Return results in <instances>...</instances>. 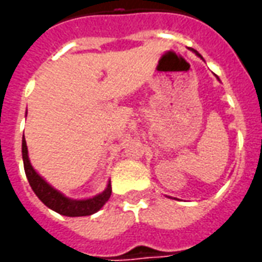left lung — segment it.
<instances>
[{
  "instance_id": "obj_1",
  "label": "left lung",
  "mask_w": 262,
  "mask_h": 262,
  "mask_svg": "<svg viewBox=\"0 0 262 262\" xmlns=\"http://www.w3.org/2000/svg\"><path fill=\"white\" fill-rule=\"evenodd\" d=\"M192 52H193V53H195V54H196V56H198V57H201V59H202V56H201V54H199V53H198V52H196V50H193V49H192Z\"/></svg>"
}]
</instances>
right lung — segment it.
<instances>
[{
    "instance_id": "1",
    "label": "right lung",
    "mask_w": 262,
    "mask_h": 262,
    "mask_svg": "<svg viewBox=\"0 0 262 262\" xmlns=\"http://www.w3.org/2000/svg\"><path fill=\"white\" fill-rule=\"evenodd\" d=\"M22 159H24V168L29 185L36 193V196L42 201L49 209H52L57 213L63 216H70V217H77V216H90L98 212L102 208L105 203L108 202L109 196L112 193V187L111 181H108V185L102 192L98 193L95 196L86 198V199H71L66 196L64 193L57 191L49 184L42 176H39L36 170L32 167L31 160L28 156V146H26L25 136L22 137Z\"/></svg>"
}]
</instances>
